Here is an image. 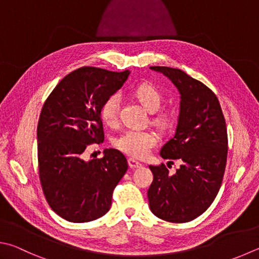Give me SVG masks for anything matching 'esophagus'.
I'll return each instance as SVG.
<instances>
[{
	"mask_svg": "<svg viewBox=\"0 0 259 259\" xmlns=\"http://www.w3.org/2000/svg\"><path fill=\"white\" fill-rule=\"evenodd\" d=\"M128 164H129V166L131 168H138V167H140V166L143 165L142 163L138 162V161H136V159H134V158H129L128 159Z\"/></svg>",
	"mask_w": 259,
	"mask_h": 259,
	"instance_id": "34e87169",
	"label": "esophagus"
}]
</instances>
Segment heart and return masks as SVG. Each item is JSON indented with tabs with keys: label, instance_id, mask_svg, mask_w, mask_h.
Listing matches in <instances>:
<instances>
[{
	"label": "heart",
	"instance_id": "1",
	"mask_svg": "<svg viewBox=\"0 0 259 259\" xmlns=\"http://www.w3.org/2000/svg\"><path fill=\"white\" fill-rule=\"evenodd\" d=\"M134 95L146 110L156 112L162 105L163 96L159 89L152 83H142L135 89ZM121 105V96L119 94H112L106 98L101 107V116L106 124H114L119 115ZM155 122L162 128L170 124L171 119L166 114H159L155 117ZM158 143L157 135L149 130H126L115 139L114 145L121 152L130 156L143 158Z\"/></svg>",
	"mask_w": 259,
	"mask_h": 259
}]
</instances>
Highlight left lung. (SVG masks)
I'll return each instance as SVG.
<instances>
[{"label":"left lung","mask_w":259,"mask_h":259,"mask_svg":"<svg viewBox=\"0 0 259 259\" xmlns=\"http://www.w3.org/2000/svg\"><path fill=\"white\" fill-rule=\"evenodd\" d=\"M170 79L180 94L176 134L163 146L164 159H181L170 175L164 164L149 165L153 182L147 191L149 208L167 222H189L213 203L227 164L228 134L220 102L203 82L180 69L150 67Z\"/></svg>","instance_id":"obj_1"}]
</instances>
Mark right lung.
<instances>
[{
    "label": "right lung",
    "mask_w": 259,
    "mask_h": 259,
    "mask_svg": "<svg viewBox=\"0 0 259 259\" xmlns=\"http://www.w3.org/2000/svg\"><path fill=\"white\" fill-rule=\"evenodd\" d=\"M129 74V70L77 69L56 84L41 109L37 126L41 188L51 208L69 222H91L105 215L114 188L128 170L117 149L106 148L102 158L89 161L83 152L104 140L101 107Z\"/></svg>",
    "instance_id": "right-lung-1"
}]
</instances>
